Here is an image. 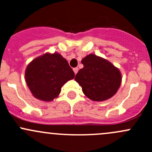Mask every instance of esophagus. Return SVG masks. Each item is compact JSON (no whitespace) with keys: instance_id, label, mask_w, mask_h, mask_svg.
Listing matches in <instances>:
<instances>
[{"instance_id":"obj_1","label":"esophagus","mask_w":152,"mask_h":152,"mask_svg":"<svg viewBox=\"0 0 152 152\" xmlns=\"http://www.w3.org/2000/svg\"><path fill=\"white\" fill-rule=\"evenodd\" d=\"M78 70H79V68H78V67H74V68H73V71H74L75 74H76V73H78Z\"/></svg>"}]
</instances>
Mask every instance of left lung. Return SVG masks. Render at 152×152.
Segmentation results:
<instances>
[{
	"instance_id": "obj_1",
	"label": "left lung",
	"mask_w": 152,
	"mask_h": 152,
	"mask_svg": "<svg viewBox=\"0 0 152 152\" xmlns=\"http://www.w3.org/2000/svg\"><path fill=\"white\" fill-rule=\"evenodd\" d=\"M82 63L84 67L76 73L75 80L88 99L103 102L117 93L121 84L118 68L107 59L92 53L86 56Z\"/></svg>"
}]
</instances>
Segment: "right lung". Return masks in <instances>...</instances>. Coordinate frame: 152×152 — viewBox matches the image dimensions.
<instances>
[{
  "label": "right lung",
  "instance_id": "add662e5",
  "mask_svg": "<svg viewBox=\"0 0 152 152\" xmlns=\"http://www.w3.org/2000/svg\"><path fill=\"white\" fill-rule=\"evenodd\" d=\"M74 76L67 61L58 53L37 57L28 64L25 73L32 95L43 102H51L57 97L62 86Z\"/></svg>",
  "mask_w": 152,
  "mask_h": 152
}]
</instances>
